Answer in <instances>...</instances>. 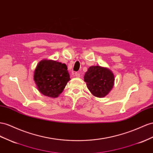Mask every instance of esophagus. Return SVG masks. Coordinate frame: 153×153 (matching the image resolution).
<instances>
[{
	"label": "esophagus",
	"instance_id": "1",
	"mask_svg": "<svg viewBox=\"0 0 153 153\" xmlns=\"http://www.w3.org/2000/svg\"><path fill=\"white\" fill-rule=\"evenodd\" d=\"M75 76L76 77V78H80V73H75Z\"/></svg>",
	"mask_w": 153,
	"mask_h": 153
}]
</instances>
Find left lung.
Returning <instances> with one entry per match:
<instances>
[{"label": "left lung", "mask_w": 153, "mask_h": 153, "mask_svg": "<svg viewBox=\"0 0 153 153\" xmlns=\"http://www.w3.org/2000/svg\"><path fill=\"white\" fill-rule=\"evenodd\" d=\"M84 80L94 97L103 98L112 90L114 84V75L108 68L93 65L85 72Z\"/></svg>", "instance_id": "8db88e82"}]
</instances>
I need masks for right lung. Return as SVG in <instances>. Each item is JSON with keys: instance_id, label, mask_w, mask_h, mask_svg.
Returning a JSON list of instances; mask_svg holds the SVG:
<instances>
[{"instance_id": "obj_1", "label": "right lung", "mask_w": 153, "mask_h": 153, "mask_svg": "<svg viewBox=\"0 0 153 153\" xmlns=\"http://www.w3.org/2000/svg\"><path fill=\"white\" fill-rule=\"evenodd\" d=\"M33 80L37 89L43 95L56 98L70 80L67 65L56 60L44 59L34 71Z\"/></svg>"}]
</instances>
